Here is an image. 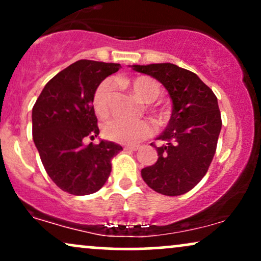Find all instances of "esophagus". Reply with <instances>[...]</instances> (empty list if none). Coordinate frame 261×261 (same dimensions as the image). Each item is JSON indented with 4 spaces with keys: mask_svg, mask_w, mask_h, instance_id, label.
<instances>
[{
    "mask_svg": "<svg viewBox=\"0 0 261 261\" xmlns=\"http://www.w3.org/2000/svg\"><path fill=\"white\" fill-rule=\"evenodd\" d=\"M125 149H130V151H137V149H140V146H125Z\"/></svg>",
    "mask_w": 261,
    "mask_h": 261,
    "instance_id": "1",
    "label": "esophagus"
}]
</instances>
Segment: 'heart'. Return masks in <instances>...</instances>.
<instances>
[{
    "mask_svg": "<svg viewBox=\"0 0 261 261\" xmlns=\"http://www.w3.org/2000/svg\"><path fill=\"white\" fill-rule=\"evenodd\" d=\"M121 85L130 86L135 94L145 103H152L160 97L161 86L157 81L147 76H140L134 80H119ZM113 85L112 81L104 80L97 86L92 97L93 109L99 118H106L109 114V101L112 95ZM157 115L160 113L152 109ZM154 127L147 120H141L136 122H128L114 119L104 124L103 134L108 140L119 143H136L147 139L153 134Z\"/></svg>",
    "mask_w": 261,
    "mask_h": 261,
    "instance_id": "1",
    "label": "heart"
}]
</instances>
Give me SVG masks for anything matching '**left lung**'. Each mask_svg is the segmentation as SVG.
<instances>
[{"label":"left lung","mask_w":261,"mask_h":261,"mask_svg":"<svg viewBox=\"0 0 261 261\" xmlns=\"http://www.w3.org/2000/svg\"><path fill=\"white\" fill-rule=\"evenodd\" d=\"M166 87L173 110L168 126L158 137V160L141 170L149 188L167 196L188 193L205 176L222 127L217 97L195 73L174 64L133 65ZM152 145V143H151Z\"/></svg>","instance_id":"1"}]
</instances>
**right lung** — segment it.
Wrapping results in <instances>:
<instances>
[{
    "instance_id": "add662e5",
    "label": "right lung",
    "mask_w": 261,
    "mask_h": 261,
    "mask_svg": "<svg viewBox=\"0 0 261 261\" xmlns=\"http://www.w3.org/2000/svg\"><path fill=\"white\" fill-rule=\"evenodd\" d=\"M120 67L80 60L53 77L33 107V140L40 160L51 180L66 193L88 195L99 190L112 172L110 161L122 149L110 141L83 143L99 135L93 93Z\"/></svg>"
}]
</instances>
